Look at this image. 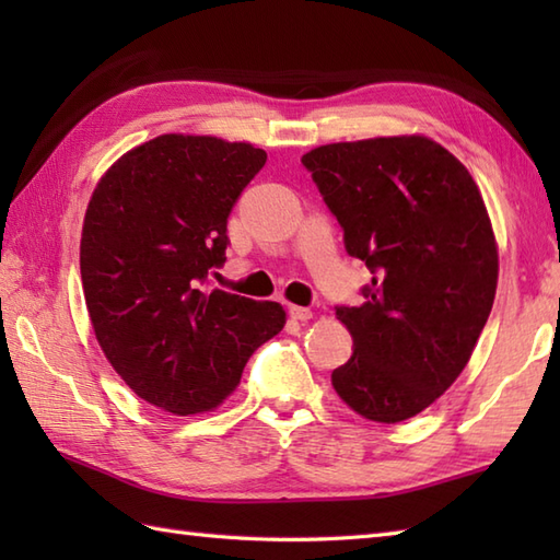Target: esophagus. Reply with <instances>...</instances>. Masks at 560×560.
<instances>
[{"instance_id": "obj_1", "label": "esophagus", "mask_w": 560, "mask_h": 560, "mask_svg": "<svg viewBox=\"0 0 560 560\" xmlns=\"http://www.w3.org/2000/svg\"><path fill=\"white\" fill-rule=\"evenodd\" d=\"M289 315H291L293 319H299V323H307V319H311V317H313V311H311V307L291 305V307H289Z\"/></svg>"}]
</instances>
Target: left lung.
<instances>
[{
	"label": "left lung",
	"mask_w": 560,
	"mask_h": 560,
	"mask_svg": "<svg viewBox=\"0 0 560 560\" xmlns=\"http://www.w3.org/2000/svg\"><path fill=\"white\" fill-rule=\"evenodd\" d=\"M303 165L373 273L361 307H337L353 355L331 385L368 421H407L459 377L491 315L498 243L479 185L423 135L337 141Z\"/></svg>",
	"instance_id": "1"
}]
</instances>
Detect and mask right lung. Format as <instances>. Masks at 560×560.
Segmentation results:
<instances>
[{"mask_svg":"<svg viewBox=\"0 0 560 560\" xmlns=\"http://www.w3.org/2000/svg\"><path fill=\"white\" fill-rule=\"evenodd\" d=\"M265 161L247 141L161 135L122 153L89 199L79 261L93 335L129 389L168 413L221 407L287 325L279 303L205 287Z\"/></svg>","mask_w":560,"mask_h":560,"instance_id":"add662e5","label":"right lung"}]
</instances>
